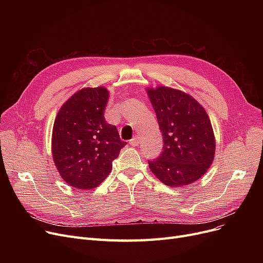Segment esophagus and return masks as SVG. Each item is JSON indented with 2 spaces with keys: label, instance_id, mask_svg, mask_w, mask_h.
<instances>
[{
  "label": "esophagus",
  "instance_id": "esophagus-1",
  "mask_svg": "<svg viewBox=\"0 0 263 263\" xmlns=\"http://www.w3.org/2000/svg\"><path fill=\"white\" fill-rule=\"evenodd\" d=\"M139 144H140V140H139V136H135L134 139H132L131 141H130V145L131 146H133V147H136V146H139Z\"/></svg>",
  "mask_w": 263,
  "mask_h": 263
}]
</instances>
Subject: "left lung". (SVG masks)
<instances>
[{
	"label": "left lung",
	"mask_w": 263,
	"mask_h": 263,
	"mask_svg": "<svg viewBox=\"0 0 263 263\" xmlns=\"http://www.w3.org/2000/svg\"><path fill=\"white\" fill-rule=\"evenodd\" d=\"M163 136L160 157L148 161L153 174L168 186L195 182L211 166L215 139L204 108L189 93L159 86L148 88Z\"/></svg>",
	"instance_id": "1"
}]
</instances>
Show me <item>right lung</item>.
<instances>
[{
	"instance_id": "add662e5",
	"label": "right lung",
	"mask_w": 263,
	"mask_h": 263,
	"mask_svg": "<svg viewBox=\"0 0 263 263\" xmlns=\"http://www.w3.org/2000/svg\"><path fill=\"white\" fill-rule=\"evenodd\" d=\"M105 87H87L61 107L52 132V156L64 181L79 190L98 186L112 171L113 161L127 143L105 121Z\"/></svg>"
}]
</instances>
